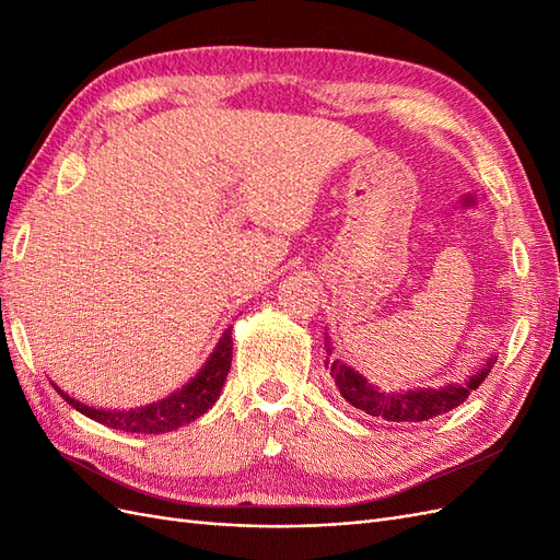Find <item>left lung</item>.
<instances>
[{
    "label": "left lung",
    "mask_w": 560,
    "mask_h": 560,
    "mask_svg": "<svg viewBox=\"0 0 560 560\" xmlns=\"http://www.w3.org/2000/svg\"><path fill=\"white\" fill-rule=\"evenodd\" d=\"M325 346H327V354H331L329 338ZM325 364L329 369V376L338 387V393H341V397L348 404H352L354 409L389 422H420V420L442 416L455 409V406H460L469 397L471 389H477L486 381L488 371L495 364V358H490L483 364V369L474 371L465 383H448L442 387H420V389H409V393H385V389H378L371 383H366V378L360 376L358 371L338 360L327 358Z\"/></svg>",
    "instance_id": "1"
}]
</instances>
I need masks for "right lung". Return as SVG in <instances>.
<instances>
[{"instance_id":"right-lung-1","label":"right lung","mask_w":560,"mask_h":560,"mask_svg":"<svg viewBox=\"0 0 560 560\" xmlns=\"http://www.w3.org/2000/svg\"><path fill=\"white\" fill-rule=\"evenodd\" d=\"M231 358H233V341H231V329H226L224 336L219 338L210 360L198 371L194 381L186 383L171 397L142 406V409H130V411L93 409V406H86L72 399L70 395H65L56 383L54 385L67 404L74 406L79 413L100 422V425H107L112 430H121V432L163 434V432H173L182 425H189V422H194L208 409H212V404L217 401L219 393H222L224 387L226 374L231 369Z\"/></svg>"}]
</instances>
